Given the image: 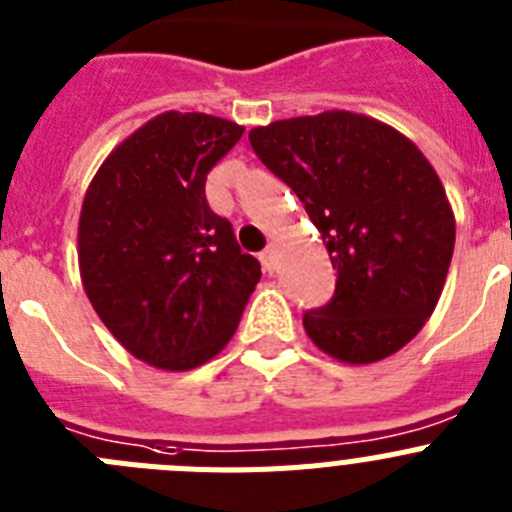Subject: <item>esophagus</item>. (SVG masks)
<instances>
[{"instance_id":"1","label":"esophagus","mask_w":512,"mask_h":512,"mask_svg":"<svg viewBox=\"0 0 512 512\" xmlns=\"http://www.w3.org/2000/svg\"><path fill=\"white\" fill-rule=\"evenodd\" d=\"M259 259H261V266H264V271H269L271 274V271L277 269V248L269 246L264 253H261Z\"/></svg>"}]
</instances>
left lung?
Instances as JSON below:
<instances>
[{
    "label": "left lung",
    "mask_w": 512,
    "mask_h": 512,
    "mask_svg": "<svg viewBox=\"0 0 512 512\" xmlns=\"http://www.w3.org/2000/svg\"><path fill=\"white\" fill-rule=\"evenodd\" d=\"M261 164L300 197L336 269L328 305L307 310L312 343L374 364L418 336L454 256L446 189L395 128L346 110L277 120L248 133Z\"/></svg>",
    "instance_id": "1"
}]
</instances>
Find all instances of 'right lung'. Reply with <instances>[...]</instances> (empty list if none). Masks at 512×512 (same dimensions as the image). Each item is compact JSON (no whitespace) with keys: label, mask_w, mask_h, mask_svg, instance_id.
<instances>
[{"label":"right lung","mask_w":512,"mask_h":512,"mask_svg":"<svg viewBox=\"0 0 512 512\" xmlns=\"http://www.w3.org/2000/svg\"><path fill=\"white\" fill-rule=\"evenodd\" d=\"M243 128L164 112L104 158L79 217V271L99 320L135 359L187 372L220 354L261 264L207 205L212 166Z\"/></svg>","instance_id":"add662e5"}]
</instances>
